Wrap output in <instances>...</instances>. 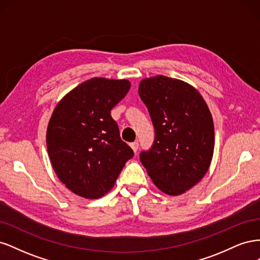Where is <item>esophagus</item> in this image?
Instances as JSON below:
<instances>
[{
	"instance_id": "34e87169",
	"label": "esophagus",
	"mask_w": 260,
	"mask_h": 260,
	"mask_svg": "<svg viewBox=\"0 0 260 260\" xmlns=\"http://www.w3.org/2000/svg\"><path fill=\"white\" fill-rule=\"evenodd\" d=\"M130 146H131V148L133 149V152H137L138 151V148H139V143H138V141H136V142H132L131 144H130Z\"/></svg>"
}]
</instances>
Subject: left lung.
Returning a JSON list of instances; mask_svg holds the SVG:
<instances>
[{
  "label": "left lung",
  "instance_id": "8db88e82",
  "mask_svg": "<svg viewBox=\"0 0 260 260\" xmlns=\"http://www.w3.org/2000/svg\"><path fill=\"white\" fill-rule=\"evenodd\" d=\"M139 95L155 128L152 148L140 159L165 194L181 195L206 175L214 155V120L201 93L182 80L155 76L141 80Z\"/></svg>",
  "mask_w": 260,
  "mask_h": 260
}]
</instances>
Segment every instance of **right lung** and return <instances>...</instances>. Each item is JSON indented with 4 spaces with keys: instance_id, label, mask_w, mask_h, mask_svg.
Listing matches in <instances>:
<instances>
[{
    "instance_id": "1",
    "label": "right lung",
    "mask_w": 260,
    "mask_h": 260,
    "mask_svg": "<svg viewBox=\"0 0 260 260\" xmlns=\"http://www.w3.org/2000/svg\"><path fill=\"white\" fill-rule=\"evenodd\" d=\"M129 80L92 78L62 98L46 129V147L60 182L78 196L96 200L112 190L130 158L112 108L130 90Z\"/></svg>"
}]
</instances>
